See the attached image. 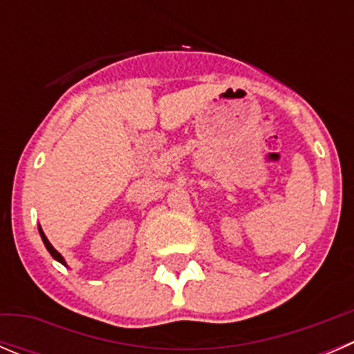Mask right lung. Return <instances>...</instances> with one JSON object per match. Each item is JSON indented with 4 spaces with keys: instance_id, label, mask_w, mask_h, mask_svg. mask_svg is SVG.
I'll list each match as a JSON object with an SVG mask.
<instances>
[{
    "instance_id": "right-lung-1",
    "label": "right lung",
    "mask_w": 354,
    "mask_h": 354,
    "mask_svg": "<svg viewBox=\"0 0 354 354\" xmlns=\"http://www.w3.org/2000/svg\"><path fill=\"white\" fill-rule=\"evenodd\" d=\"M39 233H41V238H42V241H44L46 248H48V252L51 253V257H53V259H55V260H58V262H59V263H63V266H66V262H65V259H63V257H62V253H59V252H56V250H55V246H53L51 243H49V240H48V238H46L44 231L41 230V226H39Z\"/></svg>"
}]
</instances>
